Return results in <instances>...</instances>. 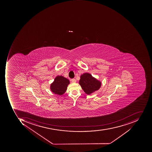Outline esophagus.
I'll use <instances>...</instances> for the list:
<instances>
[{"label":"esophagus","instance_id":"obj_1","mask_svg":"<svg viewBox=\"0 0 152 152\" xmlns=\"http://www.w3.org/2000/svg\"><path fill=\"white\" fill-rule=\"evenodd\" d=\"M71 81L72 83H76V80L75 79V78L72 79Z\"/></svg>","mask_w":152,"mask_h":152}]
</instances>
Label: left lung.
Listing matches in <instances>:
<instances>
[{
  "label": "left lung",
  "mask_w": 152,
  "mask_h": 152,
  "mask_svg": "<svg viewBox=\"0 0 152 152\" xmlns=\"http://www.w3.org/2000/svg\"><path fill=\"white\" fill-rule=\"evenodd\" d=\"M79 83L86 94H91L98 90L101 86V82L88 73L81 75Z\"/></svg>",
  "instance_id": "obj_1"
}]
</instances>
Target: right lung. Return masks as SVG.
<instances>
[{"mask_svg":"<svg viewBox=\"0 0 152 152\" xmlns=\"http://www.w3.org/2000/svg\"><path fill=\"white\" fill-rule=\"evenodd\" d=\"M69 83V81L67 78L62 76H58L51 84L50 88L51 91L55 94L62 95L65 92Z\"/></svg>","mask_w":152,"mask_h":152,"instance_id":"1","label":"right lung"}]
</instances>
